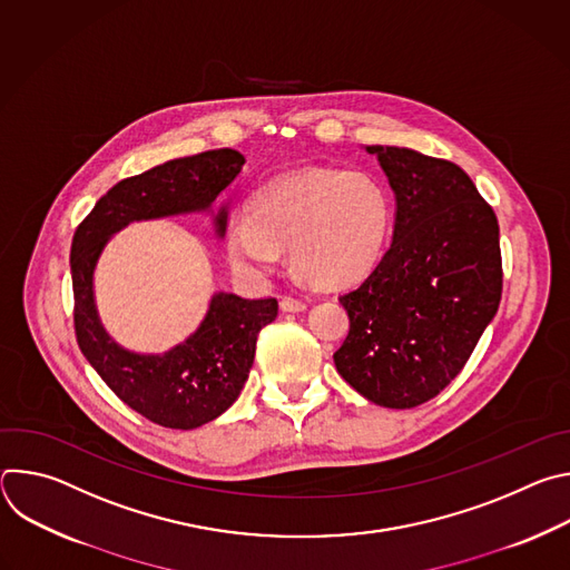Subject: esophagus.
<instances>
[{"label": "esophagus", "instance_id": "34e87169", "mask_svg": "<svg viewBox=\"0 0 570 570\" xmlns=\"http://www.w3.org/2000/svg\"><path fill=\"white\" fill-rule=\"evenodd\" d=\"M279 308L286 311V313H299V311L306 308V302L295 299V297H282V299H279Z\"/></svg>", "mask_w": 570, "mask_h": 570}]
</instances>
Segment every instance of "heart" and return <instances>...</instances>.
Masks as SVG:
<instances>
[{"mask_svg": "<svg viewBox=\"0 0 570 570\" xmlns=\"http://www.w3.org/2000/svg\"><path fill=\"white\" fill-rule=\"evenodd\" d=\"M392 227L387 189L367 171L302 167L257 191L250 218L227 227V255L250 277H268L279 250L315 286L363 279L381 259Z\"/></svg>", "mask_w": 570, "mask_h": 570, "instance_id": "heart-1", "label": "heart"}]
</instances>
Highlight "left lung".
<instances>
[{
    "instance_id": "left-lung-1",
    "label": "left lung",
    "mask_w": 570,
    "mask_h": 570,
    "mask_svg": "<svg viewBox=\"0 0 570 570\" xmlns=\"http://www.w3.org/2000/svg\"><path fill=\"white\" fill-rule=\"evenodd\" d=\"M363 148L394 194V229L374 271L338 297L350 334L334 363L372 403L415 409L460 374L499 311V220L453 161Z\"/></svg>"
}]
</instances>
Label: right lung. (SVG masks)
Wrapping results in <instances>:
<instances>
[{
    "instance_id": "add662e5",
    "label": "right lung",
    "mask_w": 570,
    "mask_h": 570,
    "mask_svg": "<svg viewBox=\"0 0 570 570\" xmlns=\"http://www.w3.org/2000/svg\"><path fill=\"white\" fill-rule=\"evenodd\" d=\"M243 167L246 157L234 148L169 159L117 183L71 240L78 347L124 403L159 426L191 431L229 409L248 381L259 332L277 317V299L216 291L196 332L167 352L144 354L119 345L104 327L95 273L110 238L130 223L207 214L214 234L223 238L232 200L220 196Z\"/></svg>"
}]
</instances>
